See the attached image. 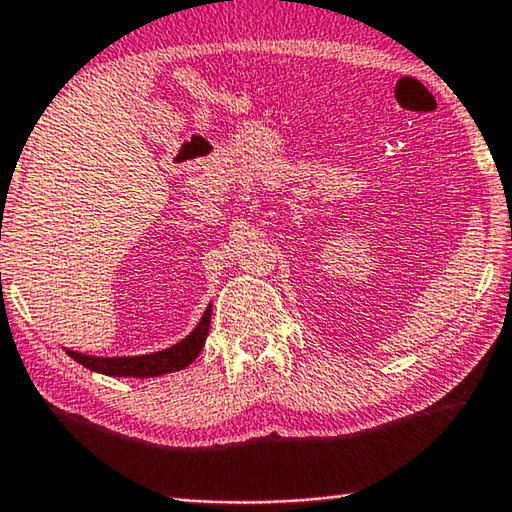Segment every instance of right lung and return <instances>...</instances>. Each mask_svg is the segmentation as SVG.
<instances>
[{
	"label": "right lung",
	"instance_id": "add662e5",
	"mask_svg": "<svg viewBox=\"0 0 512 512\" xmlns=\"http://www.w3.org/2000/svg\"><path fill=\"white\" fill-rule=\"evenodd\" d=\"M210 318H212V305L205 309L203 318L198 320V325L189 332L183 341L171 345L167 350L151 352V354H137V357H94V354H83L76 350L65 352L76 363H81L88 370L101 372L108 377H160L167 372H176L187 368L198 354H201L207 332H210Z\"/></svg>",
	"mask_w": 512,
	"mask_h": 512
}]
</instances>
